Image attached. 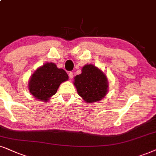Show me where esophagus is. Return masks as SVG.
Wrapping results in <instances>:
<instances>
[{
    "label": "esophagus",
    "mask_w": 156,
    "mask_h": 156,
    "mask_svg": "<svg viewBox=\"0 0 156 156\" xmlns=\"http://www.w3.org/2000/svg\"><path fill=\"white\" fill-rule=\"evenodd\" d=\"M68 76H69V78H73V73L70 72L68 73Z\"/></svg>",
    "instance_id": "esophagus-1"
}]
</instances>
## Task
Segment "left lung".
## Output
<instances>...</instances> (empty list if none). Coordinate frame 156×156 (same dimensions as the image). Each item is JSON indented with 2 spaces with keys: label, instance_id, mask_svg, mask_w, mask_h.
I'll use <instances>...</instances> for the list:
<instances>
[{
  "label": "left lung",
  "instance_id": "8db88e82",
  "mask_svg": "<svg viewBox=\"0 0 156 156\" xmlns=\"http://www.w3.org/2000/svg\"><path fill=\"white\" fill-rule=\"evenodd\" d=\"M73 84L78 95L88 104L103 99L109 88L107 77L101 69L92 64L83 67L81 73L74 78Z\"/></svg>",
  "mask_w": 156,
  "mask_h": 156
}]
</instances>
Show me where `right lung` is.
<instances>
[{
  "mask_svg": "<svg viewBox=\"0 0 156 156\" xmlns=\"http://www.w3.org/2000/svg\"><path fill=\"white\" fill-rule=\"evenodd\" d=\"M68 80V76L63 69L58 68L53 62H47L31 75L28 87L29 92L35 98L48 102L56 94L60 85Z\"/></svg>",
  "mask_w": 156,
  "mask_h": 156,
  "instance_id": "obj_1",
  "label": "right lung"
}]
</instances>
